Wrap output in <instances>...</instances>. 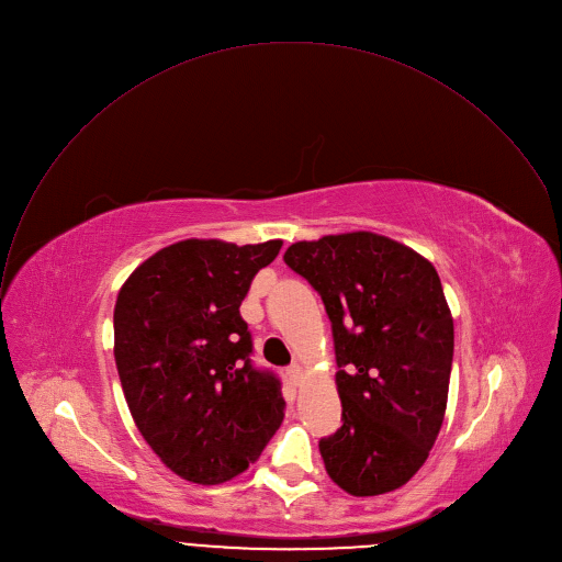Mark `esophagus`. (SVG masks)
Here are the masks:
<instances>
[{
    "label": "esophagus",
    "instance_id": "34e87169",
    "mask_svg": "<svg viewBox=\"0 0 562 562\" xmlns=\"http://www.w3.org/2000/svg\"><path fill=\"white\" fill-rule=\"evenodd\" d=\"M288 379L294 383V385H299L301 383V379H303V370H301V366L299 363H292V366H288Z\"/></svg>",
    "mask_w": 562,
    "mask_h": 562
}]
</instances>
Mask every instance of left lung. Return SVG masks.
<instances>
[{"label": "left lung", "mask_w": 562, "mask_h": 562, "mask_svg": "<svg viewBox=\"0 0 562 562\" xmlns=\"http://www.w3.org/2000/svg\"><path fill=\"white\" fill-rule=\"evenodd\" d=\"M283 261L331 321L344 425L318 440L325 472L352 496L403 487L429 457L450 390L454 321L438 272L374 233L299 241Z\"/></svg>", "instance_id": "left-lung-1"}]
</instances>
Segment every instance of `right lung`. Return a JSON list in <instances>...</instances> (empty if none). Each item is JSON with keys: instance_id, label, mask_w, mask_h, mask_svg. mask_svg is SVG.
I'll return each mask as SVG.
<instances>
[{"instance_id": "1", "label": "right lung", "mask_w": 562, "mask_h": 562, "mask_svg": "<svg viewBox=\"0 0 562 562\" xmlns=\"http://www.w3.org/2000/svg\"><path fill=\"white\" fill-rule=\"evenodd\" d=\"M281 246L186 239L146 259L120 290L115 363L126 403L153 452L190 483L246 472L283 420L281 381L252 366L239 312Z\"/></svg>"}]
</instances>
